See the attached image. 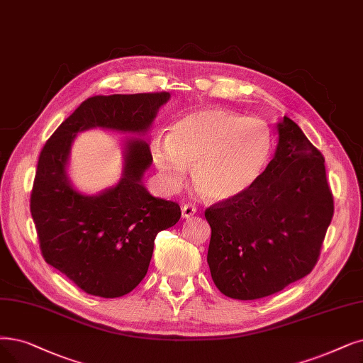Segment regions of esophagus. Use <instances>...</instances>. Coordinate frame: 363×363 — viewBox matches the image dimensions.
<instances>
[{
  "instance_id": "34e87169",
  "label": "esophagus",
  "mask_w": 363,
  "mask_h": 363,
  "mask_svg": "<svg viewBox=\"0 0 363 363\" xmlns=\"http://www.w3.org/2000/svg\"><path fill=\"white\" fill-rule=\"evenodd\" d=\"M195 213H196V208L192 204H184L182 207V217H183V219H189V217H192Z\"/></svg>"
}]
</instances>
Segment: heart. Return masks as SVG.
Wrapping results in <instances>:
<instances>
[{"instance_id":"b5f03b06","label":"heart","mask_w":363,"mask_h":363,"mask_svg":"<svg viewBox=\"0 0 363 363\" xmlns=\"http://www.w3.org/2000/svg\"><path fill=\"white\" fill-rule=\"evenodd\" d=\"M274 150L269 126L260 119L219 107H206L183 116L167 140L155 137L150 152L169 191L184 183L192 167L195 189L210 201L242 196L262 179Z\"/></svg>"}]
</instances>
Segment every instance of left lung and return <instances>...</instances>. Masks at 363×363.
<instances>
[{
	"instance_id": "left-lung-1",
	"label": "left lung",
	"mask_w": 363,
	"mask_h": 363,
	"mask_svg": "<svg viewBox=\"0 0 363 363\" xmlns=\"http://www.w3.org/2000/svg\"><path fill=\"white\" fill-rule=\"evenodd\" d=\"M277 131L262 179L206 210L211 279L234 299L269 296L310 274L333 216L322 153L286 116Z\"/></svg>"
}]
</instances>
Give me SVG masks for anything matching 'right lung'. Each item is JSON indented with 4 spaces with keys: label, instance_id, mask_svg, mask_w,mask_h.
Listing matches in <instances>:
<instances>
[{
    "label": "right lung",
    "instance_id": "add662e5",
    "mask_svg": "<svg viewBox=\"0 0 363 363\" xmlns=\"http://www.w3.org/2000/svg\"><path fill=\"white\" fill-rule=\"evenodd\" d=\"M168 92L92 96L67 118L43 147L31 194V216L46 262L82 291L119 298L146 277L157 232L176 225L177 202L150 195L143 183L152 165L147 135ZM125 138L121 180L95 196L77 191L67 176L70 146L88 128Z\"/></svg>",
    "mask_w": 363,
    "mask_h": 363
}]
</instances>
